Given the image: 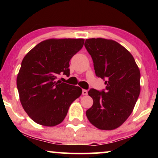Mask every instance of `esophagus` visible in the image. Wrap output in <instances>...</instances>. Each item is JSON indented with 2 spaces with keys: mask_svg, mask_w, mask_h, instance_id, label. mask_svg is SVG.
<instances>
[{
  "mask_svg": "<svg viewBox=\"0 0 158 158\" xmlns=\"http://www.w3.org/2000/svg\"><path fill=\"white\" fill-rule=\"evenodd\" d=\"M82 94L84 95V96H86V95L88 94V91H87V90L83 89V90H82Z\"/></svg>",
  "mask_w": 158,
  "mask_h": 158,
  "instance_id": "obj_1",
  "label": "esophagus"
}]
</instances>
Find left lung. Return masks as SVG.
<instances>
[{
	"mask_svg": "<svg viewBox=\"0 0 158 158\" xmlns=\"http://www.w3.org/2000/svg\"><path fill=\"white\" fill-rule=\"evenodd\" d=\"M85 47L96 76L106 80L105 90L88 91L94 103L86 116L96 128L113 130L132 113L140 94L139 69L131 54L116 41L91 38L85 40Z\"/></svg>",
	"mask_w": 158,
	"mask_h": 158,
	"instance_id": "1",
	"label": "left lung"
}]
</instances>
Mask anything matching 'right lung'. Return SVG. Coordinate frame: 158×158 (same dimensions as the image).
Returning <instances> with one entry per match:
<instances>
[{
    "instance_id": "right-lung-1",
    "label": "right lung",
    "mask_w": 158,
    "mask_h": 158,
    "mask_svg": "<svg viewBox=\"0 0 158 158\" xmlns=\"http://www.w3.org/2000/svg\"><path fill=\"white\" fill-rule=\"evenodd\" d=\"M84 39H49L31 49L21 62L16 85L19 99L30 118L37 124L54 127L61 123L82 89L56 81L70 75V60L83 46Z\"/></svg>"
}]
</instances>
